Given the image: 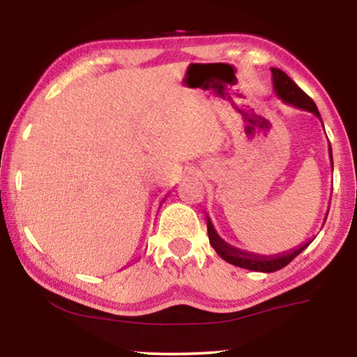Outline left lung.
Wrapping results in <instances>:
<instances>
[{"mask_svg": "<svg viewBox=\"0 0 357 357\" xmlns=\"http://www.w3.org/2000/svg\"><path fill=\"white\" fill-rule=\"evenodd\" d=\"M271 75H273V89H275V94L280 97L284 104L294 105L301 110L310 112V114L319 116L321 121V116L319 114V109H317L315 102L312 100L310 97L307 96L305 92L286 75L284 71L278 70V68H271ZM321 125H324V121H321ZM328 153H330L331 169H333V155H331L330 141H328ZM326 216H328V213L325 214L324 221H326ZM206 224H208L209 243H211L213 248L216 250V253L222 258V260L231 263V265L245 268V270H252V271H260V273H273V271L281 270V268H284L287 263L294 260L301 252H304L305 248L310 245V242L314 241V238H310V241L304 242L299 247L291 248V250L278 253V255L266 257V255H258V253H250L247 250H241V248L237 247H232L231 243H227L216 232V229H214L209 216H206Z\"/></svg>", "mask_w": 357, "mask_h": 357, "instance_id": "left-lung-1", "label": "left lung"}]
</instances>
